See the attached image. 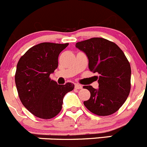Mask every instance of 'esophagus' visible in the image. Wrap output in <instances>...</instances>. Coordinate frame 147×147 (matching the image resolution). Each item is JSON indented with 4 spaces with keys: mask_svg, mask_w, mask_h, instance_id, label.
<instances>
[{
    "mask_svg": "<svg viewBox=\"0 0 147 147\" xmlns=\"http://www.w3.org/2000/svg\"><path fill=\"white\" fill-rule=\"evenodd\" d=\"M75 88H76V89H81V88H83V86L81 85H80V84H75Z\"/></svg>",
    "mask_w": 147,
    "mask_h": 147,
    "instance_id": "34e87169",
    "label": "esophagus"
}]
</instances>
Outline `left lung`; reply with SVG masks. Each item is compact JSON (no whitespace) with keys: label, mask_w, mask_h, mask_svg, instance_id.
<instances>
[{"label":"left lung","mask_w":147,"mask_h":147,"mask_svg":"<svg viewBox=\"0 0 147 147\" xmlns=\"http://www.w3.org/2000/svg\"><path fill=\"white\" fill-rule=\"evenodd\" d=\"M76 47L86 53L88 69L98 73V88L84 86L91 93L84 106L93 114L109 116L118 111L131 89V66L121 49L103 38L78 42Z\"/></svg>","instance_id":"8db88e82"}]
</instances>
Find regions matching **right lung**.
I'll list each match as a JSON object with an SVG mask.
<instances>
[{"label":"right lung","mask_w":147,"mask_h":147,"mask_svg":"<svg viewBox=\"0 0 147 147\" xmlns=\"http://www.w3.org/2000/svg\"><path fill=\"white\" fill-rule=\"evenodd\" d=\"M69 43H41L33 46L17 64L15 82L23 105L38 118L49 119L61 111L64 96L74 84L59 85L50 78L58 67L59 53Z\"/></svg>","instance_id":"1"}]
</instances>
